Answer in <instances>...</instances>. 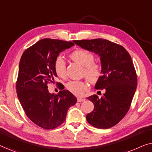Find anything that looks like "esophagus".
Masks as SVG:
<instances>
[{
	"mask_svg": "<svg viewBox=\"0 0 152 152\" xmlns=\"http://www.w3.org/2000/svg\"><path fill=\"white\" fill-rule=\"evenodd\" d=\"M77 102H84L85 100L84 98H83V97H78L77 98Z\"/></svg>",
	"mask_w": 152,
	"mask_h": 152,
	"instance_id": "esophagus-1",
	"label": "esophagus"
}]
</instances>
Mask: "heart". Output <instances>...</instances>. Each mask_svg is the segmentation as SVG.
<instances>
[{
    "mask_svg": "<svg viewBox=\"0 0 152 152\" xmlns=\"http://www.w3.org/2000/svg\"><path fill=\"white\" fill-rule=\"evenodd\" d=\"M70 57L75 61L84 66L82 73L89 81L95 82L98 80L102 75V66L97 62L93 61L94 57L90 52L78 49L70 54ZM54 68L56 74L59 77L66 78V65L65 60L61 56L56 58ZM66 88L70 93L75 95H82L88 88V84L84 81H70L66 85Z\"/></svg>",
    "mask_w": 152,
    "mask_h": 152,
    "instance_id": "1",
    "label": "heart"
}]
</instances>
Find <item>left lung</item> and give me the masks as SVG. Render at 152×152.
Here are the masks:
<instances>
[{"label":"left lung","instance_id":"obj_1","mask_svg":"<svg viewBox=\"0 0 152 152\" xmlns=\"http://www.w3.org/2000/svg\"><path fill=\"white\" fill-rule=\"evenodd\" d=\"M73 42L100 57L102 75L95 88L104 93L101 97H87L94 104V110L87 114L86 120L96 128H111L125 116L136 92L137 75L132 57L124 47L107 39Z\"/></svg>","mask_w":152,"mask_h":152}]
</instances>
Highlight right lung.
Wrapping results in <instances>:
<instances>
[{
	"label": "right lung",
	"mask_w": 152,
	"mask_h": 152,
	"mask_svg": "<svg viewBox=\"0 0 152 152\" xmlns=\"http://www.w3.org/2000/svg\"><path fill=\"white\" fill-rule=\"evenodd\" d=\"M74 44L59 39H43L25 50L21 56L16 82L18 98L31 121L52 129L65 121L68 109L77 102L75 96L57 83L61 90L50 93L48 83L57 77L54 68L59 53Z\"/></svg>",
	"instance_id": "right-lung-1"
}]
</instances>
